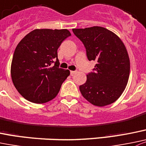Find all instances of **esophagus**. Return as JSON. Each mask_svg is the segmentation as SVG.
I'll return each instance as SVG.
<instances>
[{
	"label": "esophagus",
	"mask_w": 146,
	"mask_h": 146,
	"mask_svg": "<svg viewBox=\"0 0 146 146\" xmlns=\"http://www.w3.org/2000/svg\"><path fill=\"white\" fill-rule=\"evenodd\" d=\"M75 73H76V71H75V70H70V75L71 76H73Z\"/></svg>",
	"instance_id": "obj_1"
}]
</instances>
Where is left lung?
Segmentation results:
<instances>
[{"mask_svg": "<svg viewBox=\"0 0 146 146\" xmlns=\"http://www.w3.org/2000/svg\"><path fill=\"white\" fill-rule=\"evenodd\" d=\"M83 43L88 60H96L93 71L79 86L82 96L96 106L114 103L125 90L130 74L125 46L114 33L99 26L73 29Z\"/></svg>", "mask_w": 146, "mask_h": 146, "instance_id": "1", "label": "left lung"}]
</instances>
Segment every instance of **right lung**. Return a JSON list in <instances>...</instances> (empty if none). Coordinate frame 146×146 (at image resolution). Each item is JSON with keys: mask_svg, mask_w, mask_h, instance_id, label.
Returning a JSON list of instances; mask_svg holds the SVG:
<instances>
[{"mask_svg": "<svg viewBox=\"0 0 146 146\" xmlns=\"http://www.w3.org/2000/svg\"><path fill=\"white\" fill-rule=\"evenodd\" d=\"M71 35L67 29H35L15 48L11 63L13 83L20 94L35 103L54 98L70 75L59 68L58 49Z\"/></svg>", "mask_w": 146, "mask_h": 146, "instance_id": "1", "label": "right lung"}]
</instances>
